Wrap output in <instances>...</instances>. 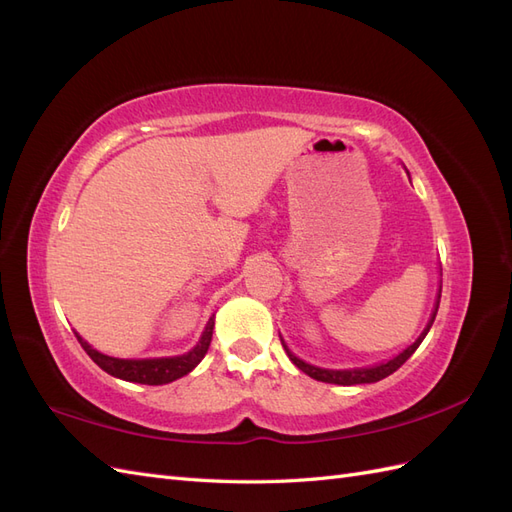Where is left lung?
I'll use <instances>...</instances> for the list:
<instances>
[{"label": "left lung", "instance_id": "obj_1", "mask_svg": "<svg viewBox=\"0 0 512 512\" xmlns=\"http://www.w3.org/2000/svg\"><path fill=\"white\" fill-rule=\"evenodd\" d=\"M406 173H408V170H406ZM408 177H410V173H408ZM440 275H442V269H440ZM440 294H442V280H440V286H438L436 303H433L431 316H429V320H427V324H425V329L421 331V335H418L406 350H401L399 354L391 356V359H386V361H382V363H374V365H367V367L329 369V367H318V365H312V363H307V361L299 359V356L294 354V352L286 346L284 337H280V339H282V346H284V350H286V354H288V359H290L294 365H297V367L303 371V374H307L309 378H314V380H318V382H329V384H339V386H352V384H371V382H378V380H382V378H386V376H391L393 371H397L401 365H404V363L410 359V356L414 354V350H416L418 346H421V342L425 339V335H427V333H429V329H431L433 320H436L438 305H440Z\"/></svg>", "mask_w": 512, "mask_h": 512}]
</instances>
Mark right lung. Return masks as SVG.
Masks as SVG:
<instances>
[{"instance_id": "right-lung-1", "label": "right lung", "mask_w": 512, "mask_h": 512, "mask_svg": "<svg viewBox=\"0 0 512 512\" xmlns=\"http://www.w3.org/2000/svg\"><path fill=\"white\" fill-rule=\"evenodd\" d=\"M213 327H215V314L207 320L205 331L200 333V339L192 350H188L185 354H175V356H149V359H119V356H111L96 350L89 342H85L79 333H76V337H79L83 350L91 356V361H94L100 369H104L106 374L126 382L158 386V384H168L188 376L190 371L205 359L211 337H213Z\"/></svg>"}]
</instances>
